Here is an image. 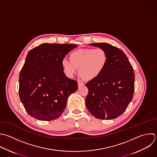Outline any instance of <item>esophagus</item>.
Returning a JSON list of instances; mask_svg holds the SVG:
<instances>
[{"instance_id": "34e87169", "label": "esophagus", "mask_w": 157, "mask_h": 157, "mask_svg": "<svg viewBox=\"0 0 157 157\" xmlns=\"http://www.w3.org/2000/svg\"><path fill=\"white\" fill-rule=\"evenodd\" d=\"M83 85H84V83H82V82H80V81L78 82V87L82 86H83Z\"/></svg>"}]
</instances>
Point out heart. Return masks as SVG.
Instances as JSON below:
<instances>
[{
	"instance_id": "heart-1",
	"label": "heart",
	"mask_w": 157,
	"mask_h": 157,
	"mask_svg": "<svg viewBox=\"0 0 157 157\" xmlns=\"http://www.w3.org/2000/svg\"><path fill=\"white\" fill-rule=\"evenodd\" d=\"M108 63L107 52L101 48H82L73 51L69 60L63 59L61 67L64 73L72 78L79 68L80 75L85 80L97 78L104 71Z\"/></svg>"
}]
</instances>
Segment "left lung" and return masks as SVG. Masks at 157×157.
I'll list each match as a JSON object with an SVG mask.
<instances>
[{
  "label": "left lung",
  "instance_id": "left-lung-1",
  "mask_svg": "<svg viewBox=\"0 0 157 157\" xmlns=\"http://www.w3.org/2000/svg\"><path fill=\"white\" fill-rule=\"evenodd\" d=\"M104 49L108 63L104 72L86 83L88 93L85 99L89 112L102 120L121 115L131 101L134 91V73L124 52L106 43L90 44Z\"/></svg>",
  "mask_w": 157,
  "mask_h": 157
}]
</instances>
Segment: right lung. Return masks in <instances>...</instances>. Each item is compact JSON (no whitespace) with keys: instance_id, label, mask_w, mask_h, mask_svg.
Here are the masks:
<instances>
[{"instance_id":"obj_1","label":"right lung","mask_w":157,"mask_h":157,"mask_svg":"<svg viewBox=\"0 0 157 157\" xmlns=\"http://www.w3.org/2000/svg\"><path fill=\"white\" fill-rule=\"evenodd\" d=\"M77 47L74 44H43L28 52L20 73L19 94L32 117L51 121L63 112L68 97L77 91L78 83L65 75L61 61Z\"/></svg>"}]
</instances>
